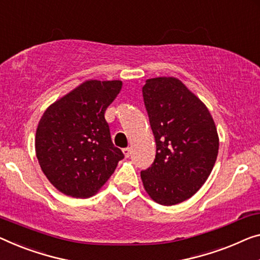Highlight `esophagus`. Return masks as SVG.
Returning <instances> with one entry per match:
<instances>
[{
    "label": "esophagus",
    "instance_id": "34e87169",
    "mask_svg": "<svg viewBox=\"0 0 260 260\" xmlns=\"http://www.w3.org/2000/svg\"><path fill=\"white\" fill-rule=\"evenodd\" d=\"M122 153H123V155H125V157H128L129 154H131V149L129 148H123Z\"/></svg>",
    "mask_w": 260,
    "mask_h": 260
}]
</instances>
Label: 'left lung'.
Segmentation results:
<instances>
[{
	"label": "left lung",
	"mask_w": 260,
	"mask_h": 260,
	"mask_svg": "<svg viewBox=\"0 0 260 260\" xmlns=\"http://www.w3.org/2000/svg\"><path fill=\"white\" fill-rule=\"evenodd\" d=\"M156 155L141 172L150 199L161 205L184 202L200 190L214 168L219 138L205 104L179 78L156 77L142 87Z\"/></svg>",
	"instance_id": "obj_1"
}]
</instances>
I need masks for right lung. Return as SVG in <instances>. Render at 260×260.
Returning <instances> with one entry per match:
<instances>
[{
  "label": "right lung",
  "mask_w": 260,
  "mask_h": 260,
  "mask_svg": "<svg viewBox=\"0 0 260 260\" xmlns=\"http://www.w3.org/2000/svg\"><path fill=\"white\" fill-rule=\"evenodd\" d=\"M121 87V80H85L44 111L35 149L57 190L77 199L95 195L123 158L105 119Z\"/></svg>",
  "instance_id": "right-lung-1"
}]
</instances>
